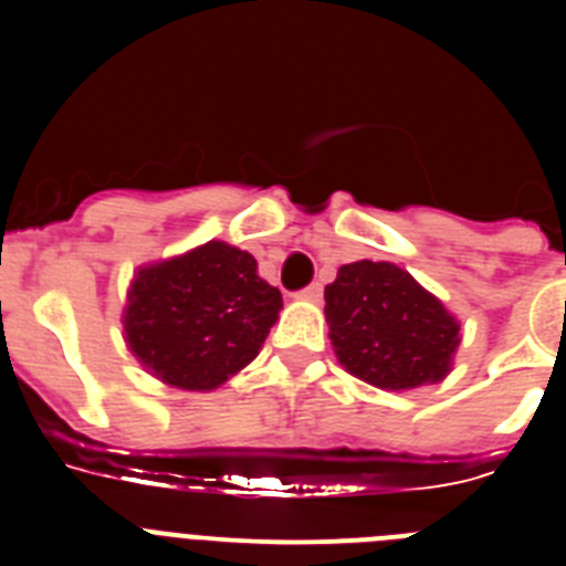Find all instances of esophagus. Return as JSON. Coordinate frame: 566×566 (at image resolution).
Returning <instances> with one entry per match:
<instances>
[{"mask_svg":"<svg viewBox=\"0 0 566 566\" xmlns=\"http://www.w3.org/2000/svg\"><path fill=\"white\" fill-rule=\"evenodd\" d=\"M319 297H323V286H319V283H312V286H306L300 292V300H312V303H317Z\"/></svg>","mask_w":566,"mask_h":566,"instance_id":"obj_1","label":"esophagus"}]
</instances>
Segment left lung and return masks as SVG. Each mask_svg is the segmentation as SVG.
<instances>
[{"label":"left lung","mask_w":566,"mask_h":566,"mask_svg":"<svg viewBox=\"0 0 566 566\" xmlns=\"http://www.w3.org/2000/svg\"><path fill=\"white\" fill-rule=\"evenodd\" d=\"M326 319L337 363L379 391L442 382L462 343L457 314L388 260L339 266L326 286Z\"/></svg>","instance_id":"obj_1"}]
</instances>
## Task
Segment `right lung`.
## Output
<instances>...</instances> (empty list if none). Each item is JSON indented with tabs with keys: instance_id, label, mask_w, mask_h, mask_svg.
Returning a JSON list of instances; mask_svg holds the SVG:
<instances>
[{
	"instance_id": "obj_1",
	"label": "right lung",
	"mask_w": 566,
	"mask_h": 566,
	"mask_svg": "<svg viewBox=\"0 0 566 566\" xmlns=\"http://www.w3.org/2000/svg\"><path fill=\"white\" fill-rule=\"evenodd\" d=\"M283 297L258 260L227 240L135 269L122 326L149 377L207 394L243 371L277 323Z\"/></svg>"
}]
</instances>
